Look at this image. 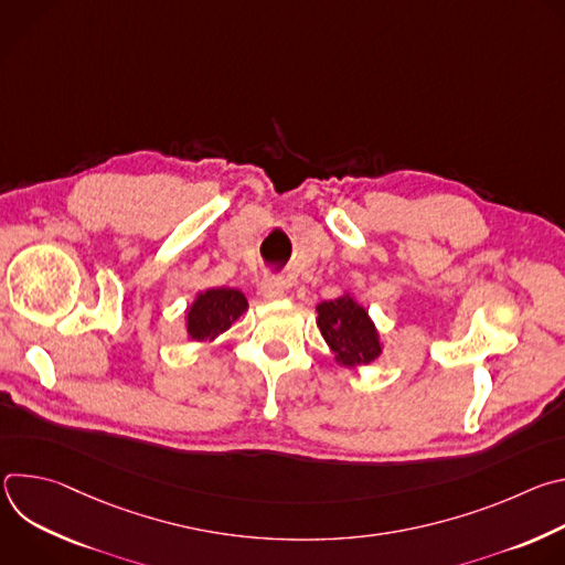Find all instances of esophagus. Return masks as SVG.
<instances>
[{
	"label": "esophagus",
	"instance_id": "1",
	"mask_svg": "<svg viewBox=\"0 0 565 565\" xmlns=\"http://www.w3.org/2000/svg\"><path fill=\"white\" fill-rule=\"evenodd\" d=\"M259 292L264 299H281L286 295V281L277 275H266L259 284Z\"/></svg>",
	"mask_w": 565,
	"mask_h": 565
}]
</instances>
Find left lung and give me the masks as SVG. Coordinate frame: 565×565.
Masks as SVG:
<instances>
[{"label":"left lung","instance_id":"obj_1","mask_svg":"<svg viewBox=\"0 0 565 565\" xmlns=\"http://www.w3.org/2000/svg\"><path fill=\"white\" fill-rule=\"evenodd\" d=\"M317 327L344 366L369 364L382 351L373 321L351 297L321 301L317 306Z\"/></svg>","mask_w":565,"mask_h":565}]
</instances>
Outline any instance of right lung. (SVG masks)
<instances>
[{
  "instance_id": "right-lung-1",
  "label": "right lung",
  "mask_w": 565,
  "mask_h": 565,
  "mask_svg": "<svg viewBox=\"0 0 565 565\" xmlns=\"http://www.w3.org/2000/svg\"><path fill=\"white\" fill-rule=\"evenodd\" d=\"M248 310L246 297L234 288H212L196 297L188 312V333L192 340H212L227 331L232 321Z\"/></svg>"
}]
</instances>
